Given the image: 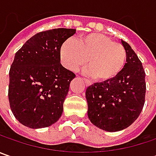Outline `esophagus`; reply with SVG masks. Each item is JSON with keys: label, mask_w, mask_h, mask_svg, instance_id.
I'll list each match as a JSON object with an SVG mask.
<instances>
[{"label": "esophagus", "mask_w": 156, "mask_h": 156, "mask_svg": "<svg viewBox=\"0 0 156 156\" xmlns=\"http://www.w3.org/2000/svg\"><path fill=\"white\" fill-rule=\"evenodd\" d=\"M83 81H85V84H86L87 86H89V85L91 84V83H90V81H88V80H87V79H83Z\"/></svg>", "instance_id": "esophagus-1"}]
</instances>
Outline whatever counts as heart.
I'll list each match as a JSON object with an SVG mask.
<instances>
[{
    "label": "heart",
    "mask_w": 156,
    "mask_h": 156,
    "mask_svg": "<svg viewBox=\"0 0 156 156\" xmlns=\"http://www.w3.org/2000/svg\"><path fill=\"white\" fill-rule=\"evenodd\" d=\"M61 59L65 68L76 71L87 63V73L94 79L108 81L115 78L124 68L127 52L122 44L110 37L93 33L82 36L77 42L72 39L63 42Z\"/></svg>",
    "instance_id": "1"
}]
</instances>
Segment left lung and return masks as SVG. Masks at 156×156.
Here are the masks:
<instances>
[{
	"mask_svg": "<svg viewBox=\"0 0 156 156\" xmlns=\"http://www.w3.org/2000/svg\"><path fill=\"white\" fill-rule=\"evenodd\" d=\"M127 63L115 78L87 87V115L94 126L108 132L129 127L139 117L145 103V71L128 42L122 40Z\"/></svg>",
	"mask_w": 156,
	"mask_h": 156,
	"instance_id": "1",
	"label": "left lung"
}]
</instances>
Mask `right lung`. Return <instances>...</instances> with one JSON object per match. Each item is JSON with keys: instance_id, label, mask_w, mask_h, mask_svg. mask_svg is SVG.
<instances>
[{"instance_id": "add662e5", "label": "right lung", "mask_w": 156, "mask_h": 156, "mask_svg": "<svg viewBox=\"0 0 156 156\" xmlns=\"http://www.w3.org/2000/svg\"><path fill=\"white\" fill-rule=\"evenodd\" d=\"M75 34L73 28L42 31L16 52L9 70V101L12 113L24 126L46 128L62 116L75 75L61 64V48Z\"/></svg>"}]
</instances>
